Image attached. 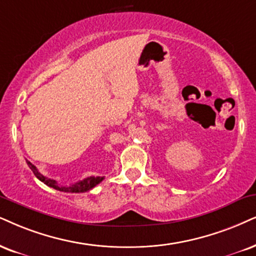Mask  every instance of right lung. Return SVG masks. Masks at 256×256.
Returning <instances> with one entry per match:
<instances>
[{
	"label": "right lung",
	"instance_id": "obj_1",
	"mask_svg": "<svg viewBox=\"0 0 256 256\" xmlns=\"http://www.w3.org/2000/svg\"><path fill=\"white\" fill-rule=\"evenodd\" d=\"M27 164L28 166L30 168V170L33 171L35 176H36V178H38L41 180V182H44L46 186L53 188V189H56L59 190V192H88V190L92 189V188H94L96 184H99L102 182V180H104V177H87V178L82 180H79L78 183H74L72 186H61L59 184L56 183V180H50V178H47V177H44V174H41L38 172L36 166H34L33 164L30 163V162L27 160Z\"/></svg>",
	"mask_w": 256,
	"mask_h": 256
}]
</instances>
